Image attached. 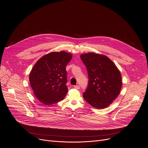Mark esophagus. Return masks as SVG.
<instances>
[{"mask_svg":"<svg viewBox=\"0 0 148 148\" xmlns=\"http://www.w3.org/2000/svg\"><path fill=\"white\" fill-rule=\"evenodd\" d=\"M74 88L75 89H79L80 86L79 85H75V86H74Z\"/></svg>","mask_w":148,"mask_h":148,"instance_id":"obj_1","label":"esophagus"}]
</instances>
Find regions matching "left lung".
I'll use <instances>...</instances> for the list:
<instances>
[{
	"mask_svg": "<svg viewBox=\"0 0 148 148\" xmlns=\"http://www.w3.org/2000/svg\"><path fill=\"white\" fill-rule=\"evenodd\" d=\"M86 67L89 83L83 94L85 101L97 109L109 106L118 97L122 77L116 64L105 56L89 53L81 55Z\"/></svg>",
	"mask_w": 148,
	"mask_h": 148,
	"instance_id": "1",
	"label": "left lung"
}]
</instances>
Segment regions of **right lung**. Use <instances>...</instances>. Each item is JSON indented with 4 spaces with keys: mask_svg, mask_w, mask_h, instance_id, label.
Masks as SVG:
<instances>
[{
    "mask_svg": "<svg viewBox=\"0 0 148 148\" xmlns=\"http://www.w3.org/2000/svg\"><path fill=\"white\" fill-rule=\"evenodd\" d=\"M72 58L65 51L51 52L39 59L30 73L29 81L35 97L46 105L63 99L68 89L66 86V65Z\"/></svg>",
    "mask_w": 148,
    "mask_h": 148,
    "instance_id": "obj_1",
    "label": "right lung"
}]
</instances>
